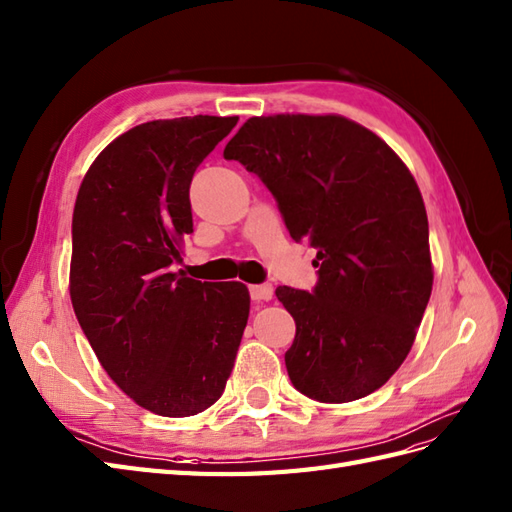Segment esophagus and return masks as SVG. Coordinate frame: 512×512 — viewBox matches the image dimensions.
<instances>
[{
  "instance_id": "esophagus-1",
  "label": "esophagus",
  "mask_w": 512,
  "mask_h": 512,
  "mask_svg": "<svg viewBox=\"0 0 512 512\" xmlns=\"http://www.w3.org/2000/svg\"><path fill=\"white\" fill-rule=\"evenodd\" d=\"M249 295H252L254 302H269L273 297V286L271 284H252L249 286Z\"/></svg>"
}]
</instances>
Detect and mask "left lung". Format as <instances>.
I'll use <instances>...</instances> for the list:
<instances>
[{
	"label": "left lung",
	"mask_w": 512,
	"mask_h": 512,
	"mask_svg": "<svg viewBox=\"0 0 512 512\" xmlns=\"http://www.w3.org/2000/svg\"><path fill=\"white\" fill-rule=\"evenodd\" d=\"M267 184L295 241L317 249L313 293L278 286L295 319L284 354L299 393L360 400L406 360L432 293L428 215L413 173L341 115L247 119L223 149Z\"/></svg>",
	"instance_id": "8db88e82"
}]
</instances>
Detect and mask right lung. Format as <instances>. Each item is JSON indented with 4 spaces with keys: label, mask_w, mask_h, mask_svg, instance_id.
<instances>
[{
    "label": "right lung",
    "mask_w": 512,
    "mask_h": 512,
    "mask_svg": "<svg viewBox=\"0 0 512 512\" xmlns=\"http://www.w3.org/2000/svg\"><path fill=\"white\" fill-rule=\"evenodd\" d=\"M236 121L195 115L123 132L93 160L73 208V310L110 380L162 417L219 400L247 326L245 284L169 269L193 232V173Z\"/></svg>",
    "instance_id": "add662e5"
}]
</instances>
